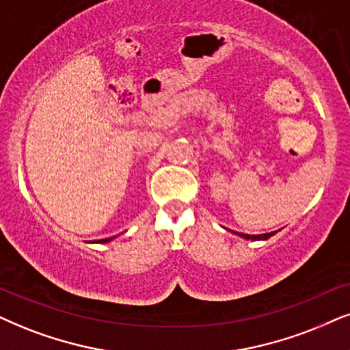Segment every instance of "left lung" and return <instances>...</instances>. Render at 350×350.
I'll return each mask as SVG.
<instances>
[{
  "instance_id": "obj_1",
  "label": "left lung",
  "mask_w": 350,
  "mask_h": 350,
  "mask_svg": "<svg viewBox=\"0 0 350 350\" xmlns=\"http://www.w3.org/2000/svg\"><path fill=\"white\" fill-rule=\"evenodd\" d=\"M274 232H268V234H242V232H239V236L241 237H244V239H252V241H260V239H268L269 236H273Z\"/></svg>"
}]
</instances>
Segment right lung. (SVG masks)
Masks as SVG:
<instances>
[{"instance_id": "obj_1", "label": "right lung", "mask_w": 350, "mask_h": 350, "mask_svg": "<svg viewBox=\"0 0 350 350\" xmlns=\"http://www.w3.org/2000/svg\"><path fill=\"white\" fill-rule=\"evenodd\" d=\"M111 239H113V237H108V239H103V241H100V242H109V241H111Z\"/></svg>"}]
</instances>
